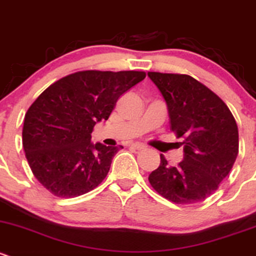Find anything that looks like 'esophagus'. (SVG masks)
Here are the masks:
<instances>
[{
	"mask_svg": "<svg viewBox=\"0 0 256 256\" xmlns=\"http://www.w3.org/2000/svg\"><path fill=\"white\" fill-rule=\"evenodd\" d=\"M130 146H132V148L136 149V150H143V149L146 148V146H144V144H142V143H132Z\"/></svg>",
	"mask_w": 256,
	"mask_h": 256,
	"instance_id": "34e87169",
	"label": "esophagus"
}]
</instances>
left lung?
I'll return each mask as SVG.
<instances>
[{"label": "left lung", "mask_w": 256, "mask_h": 256, "mask_svg": "<svg viewBox=\"0 0 256 256\" xmlns=\"http://www.w3.org/2000/svg\"><path fill=\"white\" fill-rule=\"evenodd\" d=\"M163 96L170 129L183 138L184 158L176 166H160L149 183L162 196L176 204H194L214 193L232 170L239 152V133L224 102L193 77L148 72Z\"/></svg>", "instance_id": "8db88e82"}]
</instances>
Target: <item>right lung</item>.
I'll use <instances>...</instances> for the list:
<instances>
[{"instance_id":"add662e5","label":"right lung","mask_w":256,"mask_h":256,"mask_svg":"<svg viewBox=\"0 0 256 256\" xmlns=\"http://www.w3.org/2000/svg\"><path fill=\"white\" fill-rule=\"evenodd\" d=\"M144 72L83 70L50 84L24 116L22 143L31 170L47 190L74 198L93 190L120 148L93 144V127L107 120L118 98Z\"/></svg>"}]
</instances>
